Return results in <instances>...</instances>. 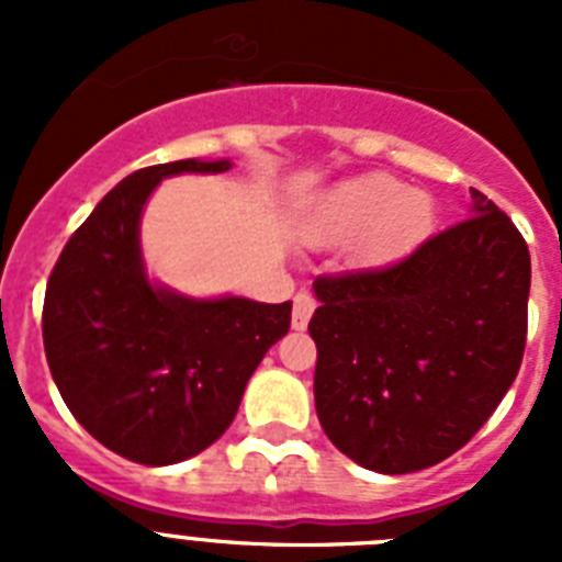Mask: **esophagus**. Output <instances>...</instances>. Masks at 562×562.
I'll use <instances>...</instances> for the list:
<instances>
[{"mask_svg": "<svg viewBox=\"0 0 562 562\" xmlns=\"http://www.w3.org/2000/svg\"><path fill=\"white\" fill-rule=\"evenodd\" d=\"M315 295L306 290H301L295 295V304H292V329L304 331L306 324H310L312 312H315Z\"/></svg>", "mask_w": 562, "mask_h": 562, "instance_id": "1", "label": "esophagus"}]
</instances>
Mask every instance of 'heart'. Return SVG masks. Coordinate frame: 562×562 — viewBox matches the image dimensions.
I'll return each instance as SVG.
<instances>
[{
	"mask_svg": "<svg viewBox=\"0 0 562 562\" xmlns=\"http://www.w3.org/2000/svg\"><path fill=\"white\" fill-rule=\"evenodd\" d=\"M434 222L425 193L408 191L391 173H362L324 191L297 220L306 245L335 247L369 233L371 252H400L416 245Z\"/></svg>",
	"mask_w": 562,
	"mask_h": 562,
	"instance_id": "b5f03b06",
	"label": "heart"
}]
</instances>
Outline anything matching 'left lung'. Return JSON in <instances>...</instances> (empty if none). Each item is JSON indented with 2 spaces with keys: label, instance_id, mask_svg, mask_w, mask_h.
Here are the masks:
<instances>
[{
  "label": "left lung",
  "instance_id": "obj_1",
  "mask_svg": "<svg viewBox=\"0 0 562 562\" xmlns=\"http://www.w3.org/2000/svg\"><path fill=\"white\" fill-rule=\"evenodd\" d=\"M473 216L376 270L315 278V408L340 453L385 475L464 448L515 382L532 284L513 220Z\"/></svg>",
  "mask_w": 562,
  "mask_h": 562
}]
</instances>
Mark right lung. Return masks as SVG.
<instances>
[{
	"instance_id": "add662e5",
	"label": "right lung",
	"mask_w": 562,
	"mask_h": 562,
	"mask_svg": "<svg viewBox=\"0 0 562 562\" xmlns=\"http://www.w3.org/2000/svg\"><path fill=\"white\" fill-rule=\"evenodd\" d=\"M227 168L231 160H177L128 173L49 272V374L83 428L137 464H177L211 448L267 349L290 331L292 301L188 297L151 281L143 265L140 216L160 180Z\"/></svg>"
}]
</instances>
